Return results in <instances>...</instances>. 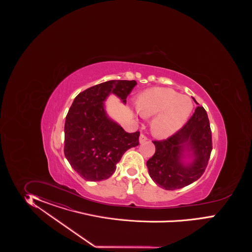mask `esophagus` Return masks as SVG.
I'll list each match as a JSON object with an SVG mask.
<instances>
[{"label":"esophagus","mask_w":252,"mask_h":252,"mask_svg":"<svg viewBox=\"0 0 252 252\" xmlns=\"http://www.w3.org/2000/svg\"><path fill=\"white\" fill-rule=\"evenodd\" d=\"M147 140H148V137L144 136V135L141 134V135L139 136V143H144Z\"/></svg>","instance_id":"1"}]
</instances>
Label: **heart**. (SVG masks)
Instances as JSON below:
<instances>
[{
	"label": "heart",
	"mask_w": 252,
	"mask_h": 252,
	"mask_svg": "<svg viewBox=\"0 0 252 252\" xmlns=\"http://www.w3.org/2000/svg\"><path fill=\"white\" fill-rule=\"evenodd\" d=\"M193 101L168 88H153L138 95L137 110L143 117H153L152 131L156 137H170L183 127L193 111Z\"/></svg>",
	"instance_id": "heart-1"
}]
</instances>
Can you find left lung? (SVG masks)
<instances>
[{
  "label": "left lung",
  "mask_w": 252,
  "mask_h": 252,
  "mask_svg": "<svg viewBox=\"0 0 252 252\" xmlns=\"http://www.w3.org/2000/svg\"><path fill=\"white\" fill-rule=\"evenodd\" d=\"M153 142L155 153L147 161V167L155 183L166 190H175L197 181L204 173L213 150L205 109L197 107L190 119L176 134Z\"/></svg>",
  "instance_id": "obj_1"
}]
</instances>
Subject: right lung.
Returning a JSON list of instances; mask_svg holds the SVG:
<instances>
[{
    "mask_svg": "<svg viewBox=\"0 0 252 252\" xmlns=\"http://www.w3.org/2000/svg\"><path fill=\"white\" fill-rule=\"evenodd\" d=\"M136 85L135 80H110L87 89L74 99L64 124V155L85 180L109 178L123 154L138 145L139 132H126L108 116L104 104L111 94L126 104Z\"/></svg>",
    "mask_w": 252,
    "mask_h": 252,
    "instance_id": "1",
    "label": "right lung"
}]
</instances>
